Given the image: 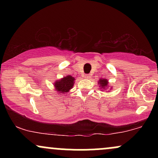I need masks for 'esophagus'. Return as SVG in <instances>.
<instances>
[{"mask_svg":"<svg viewBox=\"0 0 158 158\" xmlns=\"http://www.w3.org/2000/svg\"><path fill=\"white\" fill-rule=\"evenodd\" d=\"M90 77V76L89 75V74H86V75H85V79H89Z\"/></svg>","mask_w":158,"mask_h":158,"instance_id":"1","label":"esophagus"}]
</instances>
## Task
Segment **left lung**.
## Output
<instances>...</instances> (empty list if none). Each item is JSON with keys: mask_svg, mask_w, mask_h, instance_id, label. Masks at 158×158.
I'll list each match as a JSON object with an SVG mask.
<instances>
[{"mask_svg": "<svg viewBox=\"0 0 158 158\" xmlns=\"http://www.w3.org/2000/svg\"><path fill=\"white\" fill-rule=\"evenodd\" d=\"M99 84L100 85V87H101V88H102V90L107 89L108 87V79H99Z\"/></svg>", "mask_w": 158, "mask_h": 158, "instance_id": "8db88e82", "label": "left lung"}]
</instances>
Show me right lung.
Here are the masks:
<instances>
[{
  "mask_svg": "<svg viewBox=\"0 0 158 158\" xmlns=\"http://www.w3.org/2000/svg\"><path fill=\"white\" fill-rule=\"evenodd\" d=\"M75 79L72 76H67L62 79L55 81L54 83V88L58 91V94L68 93V92L73 87Z\"/></svg>",
  "mask_w": 158,
  "mask_h": 158,
  "instance_id": "1",
  "label": "right lung"
}]
</instances>
